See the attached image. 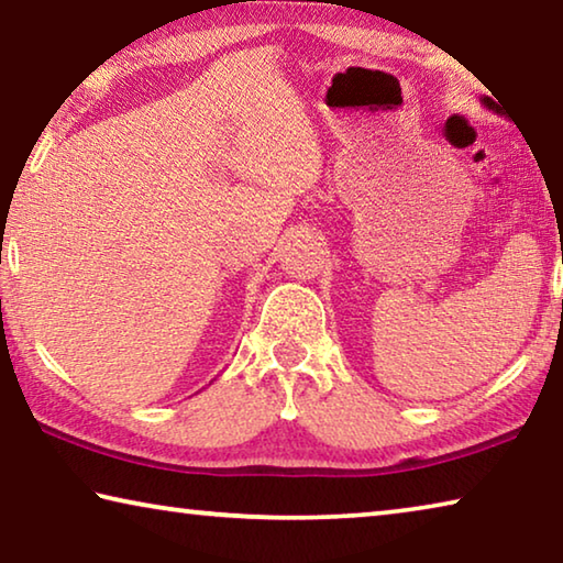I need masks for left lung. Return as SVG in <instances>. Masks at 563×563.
Here are the masks:
<instances>
[{
    "instance_id": "left-lung-1",
    "label": "left lung",
    "mask_w": 563,
    "mask_h": 563,
    "mask_svg": "<svg viewBox=\"0 0 563 563\" xmlns=\"http://www.w3.org/2000/svg\"><path fill=\"white\" fill-rule=\"evenodd\" d=\"M482 103H484V107H487L489 111H494V113H499V117H501V113H504V111H501V107H499V103H494V101H492L489 97H484V99H482Z\"/></svg>"
}]
</instances>
